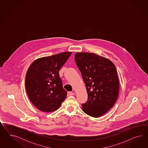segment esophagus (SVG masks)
Returning a JSON list of instances; mask_svg holds the SVG:
<instances>
[{
  "mask_svg": "<svg viewBox=\"0 0 148 148\" xmlns=\"http://www.w3.org/2000/svg\"><path fill=\"white\" fill-rule=\"evenodd\" d=\"M68 94L69 95H74L75 93L74 92H68Z\"/></svg>",
  "mask_w": 148,
  "mask_h": 148,
  "instance_id": "obj_1",
  "label": "esophagus"
}]
</instances>
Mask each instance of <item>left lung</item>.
<instances>
[{"mask_svg":"<svg viewBox=\"0 0 148 148\" xmlns=\"http://www.w3.org/2000/svg\"><path fill=\"white\" fill-rule=\"evenodd\" d=\"M75 59L88 94L82 110L94 118L102 116L113 107L118 97L119 81L115 65L108 58L87 52L77 53Z\"/></svg>","mask_w":148,"mask_h":148,"instance_id":"1","label":"left lung"}]
</instances>
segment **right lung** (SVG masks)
Segmentation results:
<instances>
[{
	"instance_id": "obj_1",
	"label": "right lung",
	"mask_w": 148,
	"mask_h": 148,
	"mask_svg": "<svg viewBox=\"0 0 148 148\" xmlns=\"http://www.w3.org/2000/svg\"><path fill=\"white\" fill-rule=\"evenodd\" d=\"M72 52H62L37 58L32 63L25 76V88L32 104L42 112L58 110L67 97L58 72Z\"/></svg>"
}]
</instances>
